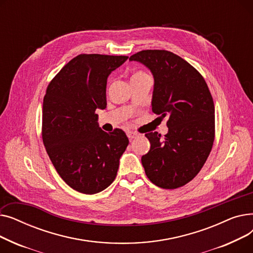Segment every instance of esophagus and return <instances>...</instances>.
Wrapping results in <instances>:
<instances>
[{"label":"esophagus","instance_id":"esophagus-1","mask_svg":"<svg viewBox=\"0 0 253 253\" xmlns=\"http://www.w3.org/2000/svg\"><path fill=\"white\" fill-rule=\"evenodd\" d=\"M127 136L130 138V139H133L137 136V133H135V132H132V131H129L127 133Z\"/></svg>","mask_w":253,"mask_h":253}]
</instances>
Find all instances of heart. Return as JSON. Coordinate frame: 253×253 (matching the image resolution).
I'll list each match as a JSON object with an SVG mask.
<instances>
[{"instance_id": "heart-1", "label": "heart", "mask_w": 253, "mask_h": 253, "mask_svg": "<svg viewBox=\"0 0 253 253\" xmlns=\"http://www.w3.org/2000/svg\"><path fill=\"white\" fill-rule=\"evenodd\" d=\"M142 77H149L145 73L142 72H136L133 76H132V79H135V78H142Z\"/></svg>"}]
</instances>
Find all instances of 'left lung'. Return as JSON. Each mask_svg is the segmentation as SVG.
I'll list each match as a JSON object with an SVG mask.
<instances>
[{"label":"left lung","mask_w":253,"mask_h":253,"mask_svg":"<svg viewBox=\"0 0 253 253\" xmlns=\"http://www.w3.org/2000/svg\"><path fill=\"white\" fill-rule=\"evenodd\" d=\"M154 77L152 110L167 118L168 132L145 134L151 143L141 163L149 179L159 188L177 189L191 181L205 164L214 141V103L194 66L166 50H142L129 58Z\"/></svg>","instance_id":"obj_1"}]
</instances>
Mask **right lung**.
<instances>
[{"label": "right lung", "mask_w": 253, "mask_h": 253, "mask_svg": "<svg viewBox=\"0 0 253 253\" xmlns=\"http://www.w3.org/2000/svg\"><path fill=\"white\" fill-rule=\"evenodd\" d=\"M128 56L80 54L47 87L42 137L47 154L66 184L93 195L115 180L129 143L125 132H104L97 109L106 108V82Z\"/></svg>", "instance_id": "add662e5"}]
</instances>
